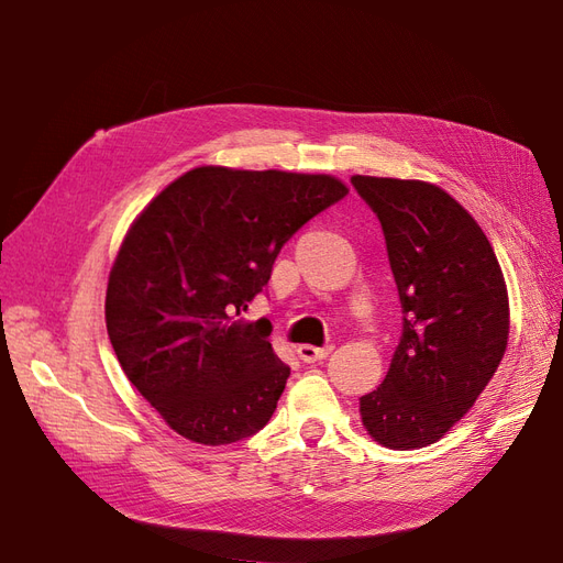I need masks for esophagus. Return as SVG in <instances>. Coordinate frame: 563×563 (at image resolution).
I'll return each instance as SVG.
<instances>
[{"mask_svg": "<svg viewBox=\"0 0 563 563\" xmlns=\"http://www.w3.org/2000/svg\"><path fill=\"white\" fill-rule=\"evenodd\" d=\"M333 351V345H297V355H300V361L305 363H317V361H324V357H329V353Z\"/></svg>", "mask_w": 563, "mask_h": 563, "instance_id": "34e87169", "label": "esophagus"}]
</instances>
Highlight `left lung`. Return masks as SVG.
<instances>
[{"mask_svg":"<svg viewBox=\"0 0 563 563\" xmlns=\"http://www.w3.org/2000/svg\"><path fill=\"white\" fill-rule=\"evenodd\" d=\"M382 224L401 302V339L382 385L361 397L389 450L440 440L494 377L508 345V290L476 220L426 181L353 176Z\"/></svg>","mask_w":563,"mask_h":563,"instance_id":"obj_1","label":"left lung"}]
</instances>
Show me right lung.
Masks as SVG:
<instances>
[{
	"mask_svg": "<svg viewBox=\"0 0 563 563\" xmlns=\"http://www.w3.org/2000/svg\"><path fill=\"white\" fill-rule=\"evenodd\" d=\"M349 188L327 174L198 166L130 227L106 290L123 373L172 430L230 445L271 421L290 377L266 319L244 321L283 244Z\"/></svg>",
	"mask_w": 563,
	"mask_h": 563,
	"instance_id": "right-lung-1",
	"label": "right lung"
}]
</instances>
